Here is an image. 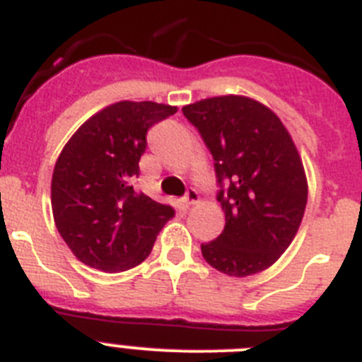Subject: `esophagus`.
<instances>
[{
    "instance_id": "esophagus-1",
    "label": "esophagus",
    "mask_w": 362,
    "mask_h": 362,
    "mask_svg": "<svg viewBox=\"0 0 362 362\" xmlns=\"http://www.w3.org/2000/svg\"><path fill=\"white\" fill-rule=\"evenodd\" d=\"M197 201H199V194H197L196 188H188L187 194H185V197H183L185 206L188 209V206H192V204H196Z\"/></svg>"
}]
</instances>
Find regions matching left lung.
Wrapping results in <instances>:
<instances>
[{
	"instance_id": "obj_1",
	"label": "left lung",
	"mask_w": 362,
	"mask_h": 362,
	"mask_svg": "<svg viewBox=\"0 0 362 362\" xmlns=\"http://www.w3.org/2000/svg\"><path fill=\"white\" fill-rule=\"evenodd\" d=\"M214 158L225 230L201 245L204 261L246 277L276 263L305 216L308 185L288 130L263 103L219 95L183 107Z\"/></svg>"
}]
</instances>
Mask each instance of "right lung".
I'll return each mask as SVG.
<instances>
[{"instance_id": "add662e5", "label": "right lung", "mask_w": 362, "mask_h": 362, "mask_svg": "<svg viewBox=\"0 0 362 362\" xmlns=\"http://www.w3.org/2000/svg\"><path fill=\"white\" fill-rule=\"evenodd\" d=\"M177 107L119 101L94 114L62 150L52 174L57 232L86 267L124 272L141 264L158 233L174 217L170 204L132 187L146 132Z\"/></svg>"}]
</instances>
